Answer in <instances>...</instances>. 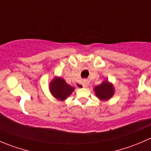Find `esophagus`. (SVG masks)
<instances>
[{
	"label": "esophagus",
	"mask_w": 151,
	"mask_h": 151,
	"mask_svg": "<svg viewBox=\"0 0 151 151\" xmlns=\"http://www.w3.org/2000/svg\"><path fill=\"white\" fill-rule=\"evenodd\" d=\"M80 84L83 85V88H87V87L88 86V85H89V82H88V80H83L81 83H80Z\"/></svg>",
	"instance_id": "34e87169"
}]
</instances>
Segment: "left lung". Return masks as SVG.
<instances>
[{
    "label": "left lung",
    "mask_w": 151,
    "mask_h": 151,
    "mask_svg": "<svg viewBox=\"0 0 151 151\" xmlns=\"http://www.w3.org/2000/svg\"><path fill=\"white\" fill-rule=\"evenodd\" d=\"M94 93L101 101H108L114 96L115 92L113 84L108 80H104L100 85L94 87Z\"/></svg>",
    "instance_id": "left-lung-1"
}]
</instances>
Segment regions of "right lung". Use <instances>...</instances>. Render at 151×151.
I'll list each match as a JSON object with an SVG mask.
<instances>
[{
  "label": "right lung",
  "instance_id": "obj_1",
  "mask_svg": "<svg viewBox=\"0 0 151 151\" xmlns=\"http://www.w3.org/2000/svg\"><path fill=\"white\" fill-rule=\"evenodd\" d=\"M75 88L67 84L63 78L55 76L49 83V91L51 95L58 101H64L71 95Z\"/></svg>",
  "mask_w": 151,
  "mask_h": 151
}]
</instances>
